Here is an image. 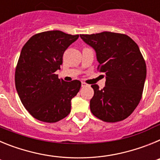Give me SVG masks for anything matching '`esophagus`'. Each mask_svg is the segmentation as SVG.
Segmentation results:
<instances>
[{"instance_id":"esophagus-1","label":"esophagus","mask_w":160,"mask_h":160,"mask_svg":"<svg viewBox=\"0 0 160 160\" xmlns=\"http://www.w3.org/2000/svg\"><path fill=\"white\" fill-rule=\"evenodd\" d=\"M86 86H87V83L82 82V87H86Z\"/></svg>"}]
</instances>
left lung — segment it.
I'll use <instances>...</instances> for the list:
<instances>
[{
    "instance_id": "left-lung-1",
    "label": "left lung",
    "mask_w": 160,
    "mask_h": 160,
    "mask_svg": "<svg viewBox=\"0 0 160 160\" xmlns=\"http://www.w3.org/2000/svg\"><path fill=\"white\" fill-rule=\"evenodd\" d=\"M80 38L95 50L98 70L106 76L103 89L91 85L94 94L90 111L104 122L125 119L140 102L147 76L146 63L138 45L128 35L117 32L80 34Z\"/></svg>"
}]
</instances>
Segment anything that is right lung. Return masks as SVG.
Instances as JSON below:
<instances>
[{"instance_id":"1","label":"right lung","mask_w":160,"mask_h":160,"mask_svg":"<svg viewBox=\"0 0 160 160\" xmlns=\"http://www.w3.org/2000/svg\"><path fill=\"white\" fill-rule=\"evenodd\" d=\"M78 35L59 30L37 33L25 44L15 71V86L25 108L36 119L56 122L70 113L71 99L81 82H65L55 72L63 53Z\"/></svg>"}]
</instances>
